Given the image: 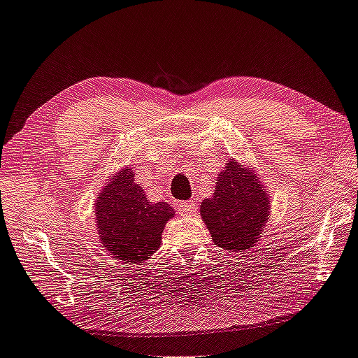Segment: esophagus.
<instances>
[{
    "label": "esophagus",
    "instance_id": "esophagus-1",
    "mask_svg": "<svg viewBox=\"0 0 358 358\" xmlns=\"http://www.w3.org/2000/svg\"><path fill=\"white\" fill-rule=\"evenodd\" d=\"M178 210L180 215H192L198 210V202L196 201H185V202H179L178 203Z\"/></svg>",
    "mask_w": 358,
    "mask_h": 358
}]
</instances>
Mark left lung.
Listing matches in <instances>:
<instances>
[{"instance_id": "obj_1", "label": "left lung", "mask_w": 358, "mask_h": 358, "mask_svg": "<svg viewBox=\"0 0 358 358\" xmlns=\"http://www.w3.org/2000/svg\"><path fill=\"white\" fill-rule=\"evenodd\" d=\"M268 202L255 173L231 159L217 178L213 196L201 203V216L217 247L239 252L258 241L268 220Z\"/></svg>"}]
</instances>
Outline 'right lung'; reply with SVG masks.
<instances>
[{"label":"right lung","mask_w":358,"mask_h":358,"mask_svg":"<svg viewBox=\"0 0 358 358\" xmlns=\"http://www.w3.org/2000/svg\"><path fill=\"white\" fill-rule=\"evenodd\" d=\"M173 215L166 202L151 203L147 199L131 169L120 171L96 201L101 244L115 258L131 264L147 261L159 249L165 224Z\"/></svg>","instance_id":"1"}]
</instances>
